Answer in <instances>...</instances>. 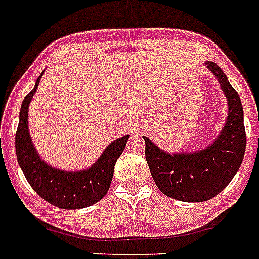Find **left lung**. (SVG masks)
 <instances>
[{
    "mask_svg": "<svg viewBox=\"0 0 259 259\" xmlns=\"http://www.w3.org/2000/svg\"><path fill=\"white\" fill-rule=\"evenodd\" d=\"M228 98L229 112L224 129L212 144L194 153H174L159 149L147 137L146 159L158 189L181 202H204L221 193L238 172L246 135L244 112L238 92L214 62L207 61Z\"/></svg>",
    "mask_w": 259,
    "mask_h": 259,
    "instance_id": "1",
    "label": "left lung"
}]
</instances>
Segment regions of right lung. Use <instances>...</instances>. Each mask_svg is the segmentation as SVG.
Here are the masks:
<instances>
[{
  "mask_svg": "<svg viewBox=\"0 0 259 259\" xmlns=\"http://www.w3.org/2000/svg\"><path fill=\"white\" fill-rule=\"evenodd\" d=\"M42 75L43 72L37 79L34 88L26 94L21 103L15 134L18 162L30 187L52 206L62 209L85 208L107 194L115 163L125 149L129 135L113 141L97 159V162L87 170L71 172L47 165L35 151L28 129L29 103L37 91Z\"/></svg>",
  "mask_w": 259,
  "mask_h": 259,
  "instance_id": "right-lung-1",
  "label": "right lung"
}]
</instances>
